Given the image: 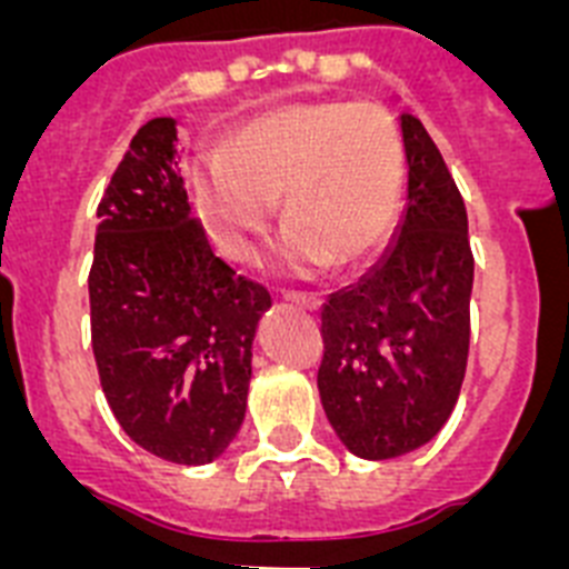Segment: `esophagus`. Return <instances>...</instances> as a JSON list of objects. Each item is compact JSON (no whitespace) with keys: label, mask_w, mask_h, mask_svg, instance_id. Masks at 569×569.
Returning a JSON list of instances; mask_svg holds the SVG:
<instances>
[{"label":"esophagus","mask_w":569,"mask_h":569,"mask_svg":"<svg viewBox=\"0 0 569 569\" xmlns=\"http://www.w3.org/2000/svg\"><path fill=\"white\" fill-rule=\"evenodd\" d=\"M284 299H288L290 305H299V308H305V310H319V305H321L316 296H308V293H284Z\"/></svg>","instance_id":"esophagus-1"}]
</instances>
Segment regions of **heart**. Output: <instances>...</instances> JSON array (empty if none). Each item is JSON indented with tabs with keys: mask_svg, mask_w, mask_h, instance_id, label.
Wrapping results in <instances>:
<instances>
[{
	"mask_svg": "<svg viewBox=\"0 0 569 569\" xmlns=\"http://www.w3.org/2000/svg\"><path fill=\"white\" fill-rule=\"evenodd\" d=\"M405 190V144L373 104H290L244 124L222 159L196 168L193 193L213 239L250 259L281 202V261L310 273L361 268L387 244Z\"/></svg>",
	"mask_w": 569,
	"mask_h": 569,
	"instance_id": "1",
	"label": "heart"
}]
</instances>
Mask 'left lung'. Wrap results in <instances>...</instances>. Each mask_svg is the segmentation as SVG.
I'll return each mask as SVG.
<instances>
[{"mask_svg":"<svg viewBox=\"0 0 569 569\" xmlns=\"http://www.w3.org/2000/svg\"><path fill=\"white\" fill-rule=\"evenodd\" d=\"M407 213L399 239L359 284L321 308L319 396L347 450L396 459L439 433L470 350L467 210L439 148L401 113Z\"/></svg>","mask_w":569,"mask_h":569,"instance_id":"8db88e82","label":"left lung"}]
</instances>
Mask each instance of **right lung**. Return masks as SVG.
<instances>
[{
  "label": "right lung",
  "instance_id": "right-lung-1",
  "mask_svg": "<svg viewBox=\"0 0 569 569\" xmlns=\"http://www.w3.org/2000/svg\"><path fill=\"white\" fill-rule=\"evenodd\" d=\"M97 216L88 290L104 399L148 453L208 465L244 421L268 288L210 250L168 116L133 136Z\"/></svg>",
  "mask_w": 569,
  "mask_h": 569
}]
</instances>
